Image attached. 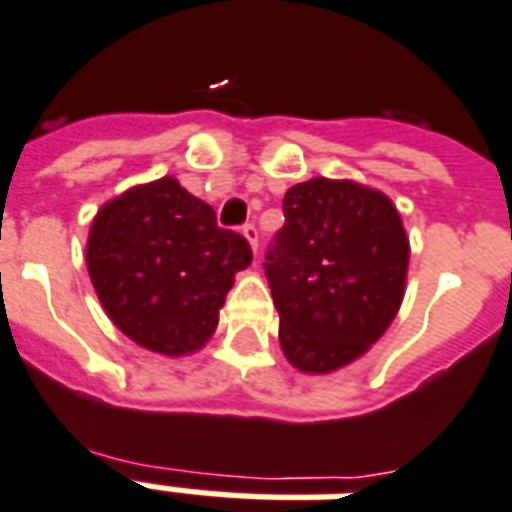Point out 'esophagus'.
<instances>
[{
  "label": "esophagus",
  "instance_id": "1",
  "mask_svg": "<svg viewBox=\"0 0 512 512\" xmlns=\"http://www.w3.org/2000/svg\"><path fill=\"white\" fill-rule=\"evenodd\" d=\"M241 233H244V239L249 241L252 252H257V228H255V225H252V222H247V225L241 228Z\"/></svg>",
  "mask_w": 512,
  "mask_h": 512
}]
</instances>
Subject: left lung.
<instances>
[{
    "mask_svg": "<svg viewBox=\"0 0 512 512\" xmlns=\"http://www.w3.org/2000/svg\"><path fill=\"white\" fill-rule=\"evenodd\" d=\"M408 257L400 212L381 190L327 177L292 185L265 257L292 368L322 376L368 354L400 311Z\"/></svg>",
    "mask_w": 512,
    "mask_h": 512,
    "instance_id": "obj_1",
    "label": "left lung"
}]
</instances>
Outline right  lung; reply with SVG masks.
Returning <instances> with one entry per match:
<instances>
[{
    "label": "right lung",
    "instance_id": "1",
    "mask_svg": "<svg viewBox=\"0 0 512 512\" xmlns=\"http://www.w3.org/2000/svg\"><path fill=\"white\" fill-rule=\"evenodd\" d=\"M85 263L120 333L144 349L185 357L204 349L236 273L252 263L247 239L174 177L128 187L93 217Z\"/></svg>",
    "mask_w": 512,
    "mask_h": 512
}]
</instances>
